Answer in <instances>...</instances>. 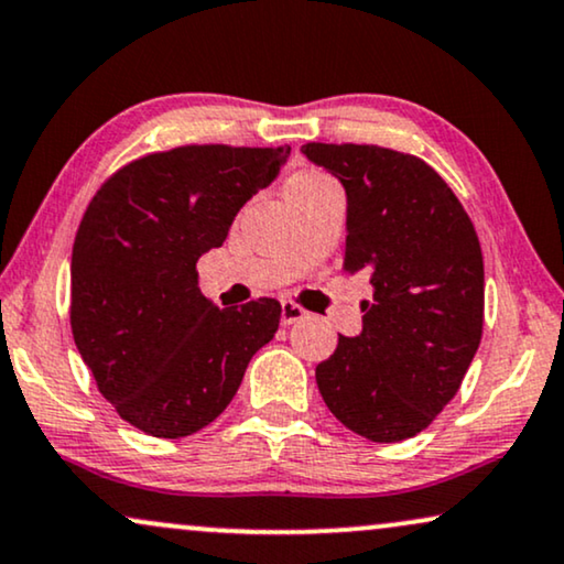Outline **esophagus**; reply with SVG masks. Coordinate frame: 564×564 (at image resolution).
Returning a JSON list of instances; mask_svg holds the SVG:
<instances>
[{"label":"esophagus","mask_w":564,"mask_h":564,"mask_svg":"<svg viewBox=\"0 0 564 564\" xmlns=\"http://www.w3.org/2000/svg\"><path fill=\"white\" fill-rule=\"evenodd\" d=\"M304 317H306V312L302 310V306L294 304V302H281V323L283 325H294Z\"/></svg>","instance_id":"34e87169"}]
</instances>
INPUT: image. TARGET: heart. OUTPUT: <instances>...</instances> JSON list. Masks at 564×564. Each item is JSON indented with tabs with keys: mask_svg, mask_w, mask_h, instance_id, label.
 <instances>
[{
	"mask_svg": "<svg viewBox=\"0 0 564 564\" xmlns=\"http://www.w3.org/2000/svg\"><path fill=\"white\" fill-rule=\"evenodd\" d=\"M327 182L323 174H315V171H304V174H296L291 176L286 189H302V187H315V184H323Z\"/></svg>",
	"mask_w": 564,
	"mask_h": 564,
	"instance_id": "1",
	"label": "heart"
}]
</instances>
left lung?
<instances>
[{
    "label": "left lung",
    "instance_id": "1",
    "mask_svg": "<svg viewBox=\"0 0 564 564\" xmlns=\"http://www.w3.org/2000/svg\"><path fill=\"white\" fill-rule=\"evenodd\" d=\"M346 189L348 275L367 278L361 333L315 369L333 416L401 442L453 401L481 344L484 258L471 218L422 159L377 145L306 142Z\"/></svg>",
    "mask_w": 564,
    "mask_h": 564
}]
</instances>
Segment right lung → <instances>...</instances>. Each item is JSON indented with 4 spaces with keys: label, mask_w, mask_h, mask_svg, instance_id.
<instances>
[{
    "label": "right lung",
    "mask_w": 564,
    "mask_h": 564,
    "mask_svg": "<svg viewBox=\"0 0 564 564\" xmlns=\"http://www.w3.org/2000/svg\"><path fill=\"white\" fill-rule=\"evenodd\" d=\"M289 153L174 148L127 163L90 199L73 247L69 323L101 395L140 432L176 440L208 426L275 335V299L220 310L199 294L195 268Z\"/></svg>",
    "instance_id": "right-lung-1"
}]
</instances>
